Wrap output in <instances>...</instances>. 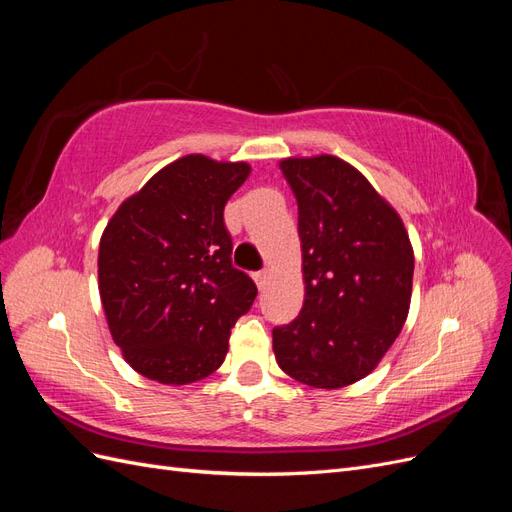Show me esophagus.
Wrapping results in <instances>:
<instances>
[{
    "label": "esophagus",
    "mask_w": 512,
    "mask_h": 512,
    "mask_svg": "<svg viewBox=\"0 0 512 512\" xmlns=\"http://www.w3.org/2000/svg\"><path fill=\"white\" fill-rule=\"evenodd\" d=\"M254 282H256V286L262 290L265 288L267 284H269V271H258V273H254Z\"/></svg>",
    "instance_id": "34e87169"
}]
</instances>
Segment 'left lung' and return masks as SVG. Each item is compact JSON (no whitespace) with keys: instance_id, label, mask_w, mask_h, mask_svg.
<instances>
[{"instance_id":"left-lung-1","label":"left lung","mask_w":512,"mask_h":512,"mask_svg":"<svg viewBox=\"0 0 512 512\" xmlns=\"http://www.w3.org/2000/svg\"><path fill=\"white\" fill-rule=\"evenodd\" d=\"M299 205L305 301L273 329L277 365L314 389H342L376 369L404 329L414 252L399 213L335 156L286 158Z\"/></svg>"}]
</instances>
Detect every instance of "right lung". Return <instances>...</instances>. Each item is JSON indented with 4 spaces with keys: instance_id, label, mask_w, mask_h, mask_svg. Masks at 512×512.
<instances>
[{
    "instance_id": "obj_1",
    "label": "right lung",
    "mask_w": 512,
    "mask_h": 512,
    "mask_svg": "<svg viewBox=\"0 0 512 512\" xmlns=\"http://www.w3.org/2000/svg\"><path fill=\"white\" fill-rule=\"evenodd\" d=\"M252 168L190 153L158 170L108 220L98 288L113 342L160 384L211 376L256 284L232 267L224 207Z\"/></svg>"
}]
</instances>
